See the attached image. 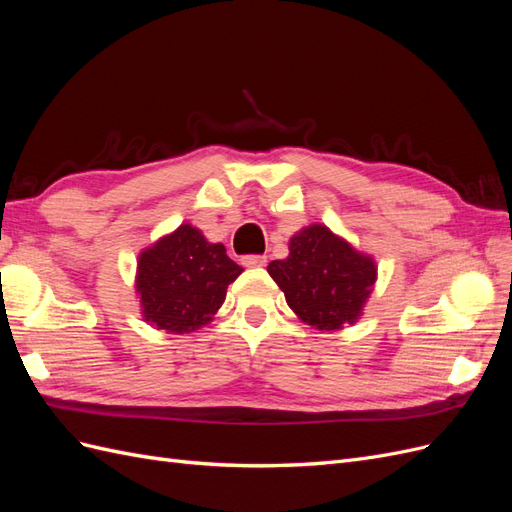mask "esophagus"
Returning a JSON list of instances; mask_svg holds the SVG:
<instances>
[{"mask_svg":"<svg viewBox=\"0 0 512 512\" xmlns=\"http://www.w3.org/2000/svg\"><path fill=\"white\" fill-rule=\"evenodd\" d=\"M241 265L247 269H254V267H265L267 265V258L265 256H243L241 258Z\"/></svg>","mask_w":512,"mask_h":512,"instance_id":"obj_1","label":"esophagus"}]
</instances>
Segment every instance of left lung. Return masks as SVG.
I'll return each instance as SVG.
<instances>
[{
	"label": "left lung",
	"mask_w": 512,
	"mask_h": 512,
	"mask_svg": "<svg viewBox=\"0 0 512 512\" xmlns=\"http://www.w3.org/2000/svg\"><path fill=\"white\" fill-rule=\"evenodd\" d=\"M286 303L309 327L342 331L361 320L378 280V262L324 224H309L288 241V256L267 267Z\"/></svg>",
	"instance_id": "left-lung-1"
}]
</instances>
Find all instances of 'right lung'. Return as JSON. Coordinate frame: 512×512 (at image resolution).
<instances>
[{
	"mask_svg": "<svg viewBox=\"0 0 512 512\" xmlns=\"http://www.w3.org/2000/svg\"><path fill=\"white\" fill-rule=\"evenodd\" d=\"M241 267L211 243L203 230L181 224L141 250L134 290L149 327L173 335L194 333L213 322Z\"/></svg>",
	"mask_w": 512,
	"mask_h": 512,
	"instance_id": "obj_1",
	"label": "right lung"
}]
</instances>
